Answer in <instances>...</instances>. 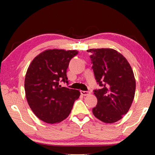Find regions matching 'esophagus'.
I'll return each instance as SVG.
<instances>
[{
  "label": "esophagus",
  "instance_id": "34e87169",
  "mask_svg": "<svg viewBox=\"0 0 155 155\" xmlns=\"http://www.w3.org/2000/svg\"><path fill=\"white\" fill-rule=\"evenodd\" d=\"M80 92H81V95H83V96H87V95H89V94H90V91H87L81 90Z\"/></svg>",
  "mask_w": 155,
  "mask_h": 155
}]
</instances>
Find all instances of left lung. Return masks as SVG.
<instances>
[{
	"label": "left lung",
	"mask_w": 155,
	"mask_h": 155,
	"mask_svg": "<svg viewBox=\"0 0 155 155\" xmlns=\"http://www.w3.org/2000/svg\"><path fill=\"white\" fill-rule=\"evenodd\" d=\"M90 59L94 77L101 89L94 90L98 100L94 116L104 123H114L127 114L134 99L136 83L125 57L111 48H93Z\"/></svg>",
	"instance_id": "left-lung-1"
}]
</instances>
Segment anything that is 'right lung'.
Here are the masks:
<instances>
[{"instance_id": "1", "label": "right lung", "mask_w": 155, "mask_h": 155, "mask_svg": "<svg viewBox=\"0 0 155 155\" xmlns=\"http://www.w3.org/2000/svg\"><path fill=\"white\" fill-rule=\"evenodd\" d=\"M77 51L47 50L34 58L28 68L25 80L26 98L30 108L39 119L54 124L66 118L78 90L61 87L68 84L66 75L70 61Z\"/></svg>"}]
</instances>
